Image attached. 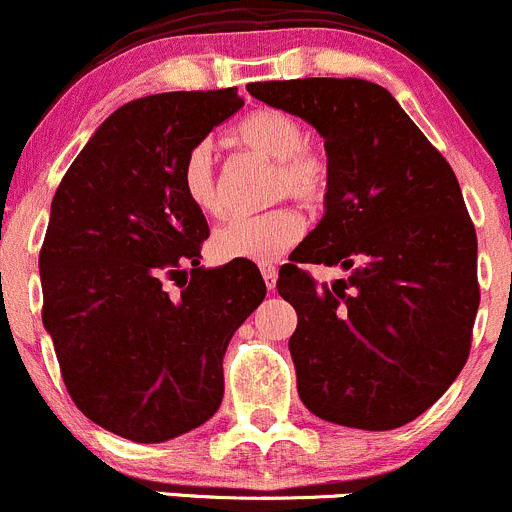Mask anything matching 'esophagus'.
<instances>
[{
  "mask_svg": "<svg viewBox=\"0 0 512 512\" xmlns=\"http://www.w3.org/2000/svg\"><path fill=\"white\" fill-rule=\"evenodd\" d=\"M261 276H263V283H266L268 291H273V288H276V278H278L276 266H263Z\"/></svg>",
  "mask_w": 512,
  "mask_h": 512,
  "instance_id": "1",
  "label": "esophagus"
}]
</instances>
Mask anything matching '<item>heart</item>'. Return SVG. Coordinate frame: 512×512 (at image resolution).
Returning a JSON list of instances; mask_svg holds the SVG:
<instances>
[{"mask_svg":"<svg viewBox=\"0 0 512 512\" xmlns=\"http://www.w3.org/2000/svg\"><path fill=\"white\" fill-rule=\"evenodd\" d=\"M306 131L296 116L281 109H256L231 129L229 141L273 161L268 179L271 201L291 199L316 206L331 189V161L326 151L308 144ZM181 186L191 204L204 214H219L221 194L214 156L209 146L189 151L181 166ZM303 221L293 209H273L258 216L226 221L211 236V251L224 261H276L301 239Z\"/></svg>","mask_w":512,"mask_h":512,"instance_id":"1","label":"heart"}]
</instances>
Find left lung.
Wrapping results in <instances>:
<instances>
[{
	"label": "left lung",
	"mask_w": 512,
	"mask_h": 512,
	"mask_svg": "<svg viewBox=\"0 0 512 512\" xmlns=\"http://www.w3.org/2000/svg\"><path fill=\"white\" fill-rule=\"evenodd\" d=\"M249 91L308 121L331 161L326 214L276 281L298 316L288 341L298 396L338 426H406L470 353L478 239L458 179L383 86L316 77ZM301 262L349 276L316 284Z\"/></svg>",
	"instance_id": "1"
}]
</instances>
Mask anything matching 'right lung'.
<instances>
[{
    "label": "right lung",
    "instance_id": "right-lung-1",
    "mask_svg": "<svg viewBox=\"0 0 512 512\" xmlns=\"http://www.w3.org/2000/svg\"><path fill=\"white\" fill-rule=\"evenodd\" d=\"M241 106L236 89L129 101L52 199L44 328L79 411L134 443L176 438L219 411L226 346L266 296L256 263L201 266L209 224L181 186L189 151Z\"/></svg>",
    "mask_w": 512,
    "mask_h": 512
}]
</instances>
